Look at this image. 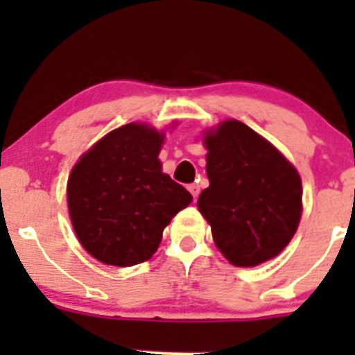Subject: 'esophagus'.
<instances>
[{"label": "esophagus", "instance_id": "esophagus-1", "mask_svg": "<svg viewBox=\"0 0 355 355\" xmlns=\"http://www.w3.org/2000/svg\"><path fill=\"white\" fill-rule=\"evenodd\" d=\"M187 189H189V192L192 194V198H194V200L199 198V185L198 184H191Z\"/></svg>", "mask_w": 355, "mask_h": 355}]
</instances>
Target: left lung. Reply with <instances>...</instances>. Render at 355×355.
<instances>
[{"instance_id":"8db88e82","label":"left lung","mask_w":355,"mask_h":355,"mask_svg":"<svg viewBox=\"0 0 355 355\" xmlns=\"http://www.w3.org/2000/svg\"><path fill=\"white\" fill-rule=\"evenodd\" d=\"M209 187L198 207L213 241L234 266L273 259L292 241L302 214V182L275 146L239 120L204 132Z\"/></svg>"}]
</instances>
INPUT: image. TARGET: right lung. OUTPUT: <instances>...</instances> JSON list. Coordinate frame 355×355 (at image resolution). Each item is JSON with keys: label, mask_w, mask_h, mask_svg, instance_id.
Instances as JSON below:
<instances>
[{"label": "right lung", "mask_w": 355, "mask_h": 355, "mask_svg": "<svg viewBox=\"0 0 355 355\" xmlns=\"http://www.w3.org/2000/svg\"><path fill=\"white\" fill-rule=\"evenodd\" d=\"M163 132L127 123L106 134L71 170L68 213L82 247L125 268L151 259L171 218L192 196L161 171Z\"/></svg>", "instance_id": "right-lung-1"}]
</instances>
